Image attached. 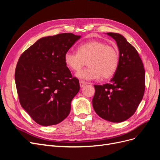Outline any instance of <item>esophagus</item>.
<instances>
[{"instance_id":"obj_1","label":"esophagus","mask_w":160,"mask_h":160,"mask_svg":"<svg viewBox=\"0 0 160 160\" xmlns=\"http://www.w3.org/2000/svg\"><path fill=\"white\" fill-rule=\"evenodd\" d=\"M79 85H80V88H83V87L86 85V83L85 81H79Z\"/></svg>"}]
</instances>
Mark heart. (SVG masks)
<instances>
[{"instance_id": "obj_1", "label": "heart", "mask_w": 160, "mask_h": 160, "mask_svg": "<svg viewBox=\"0 0 160 160\" xmlns=\"http://www.w3.org/2000/svg\"><path fill=\"white\" fill-rule=\"evenodd\" d=\"M77 52L67 51L64 55L65 65L70 70L79 72L88 62L89 67L77 74L85 80L108 79L112 77L119 66V52L117 48L106 42L93 40L81 44Z\"/></svg>"}]
</instances>
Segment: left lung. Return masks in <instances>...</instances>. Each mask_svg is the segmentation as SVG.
<instances>
[{
	"label": "left lung",
	"mask_w": 160,
	"mask_h": 160,
	"mask_svg": "<svg viewBox=\"0 0 160 160\" xmlns=\"http://www.w3.org/2000/svg\"><path fill=\"white\" fill-rule=\"evenodd\" d=\"M117 42L119 66L109 83L95 85L93 107L99 117L120 123L134 114L145 91V69L135 47L119 33L108 32Z\"/></svg>",
	"instance_id": "8db88e82"
}]
</instances>
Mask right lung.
Instances as JSON below:
<instances>
[{"label":"right lung","mask_w":160,"mask_h":160,"mask_svg":"<svg viewBox=\"0 0 160 160\" xmlns=\"http://www.w3.org/2000/svg\"><path fill=\"white\" fill-rule=\"evenodd\" d=\"M80 38L72 33L42 37L19 58L14 74L19 101L38 124L56 125L70 113L80 86L64 55Z\"/></svg>","instance_id":"add662e5"}]
</instances>
